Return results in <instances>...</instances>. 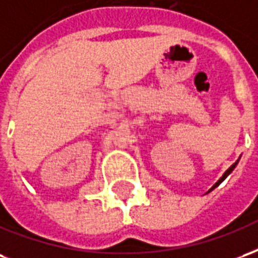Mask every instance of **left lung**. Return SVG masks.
<instances>
[{
    "mask_svg": "<svg viewBox=\"0 0 258 258\" xmlns=\"http://www.w3.org/2000/svg\"><path fill=\"white\" fill-rule=\"evenodd\" d=\"M238 162H239V160H238ZM238 162H235V163H233L232 166H231V167L228 168V170H227V171H225V173L222 174V177H221V178L218 179V181H217L216 184H214V185H213V186H211V189H210V190H213V189H214V188H216V186H218V185L221 184V182H222V181H224V179L227 178V177H228V175H229V174L232 173V171H233V168L236 167V164H238Z\"/></svg>",
    "mask_w": 258,
    "mask_h": 258,
    "instance_id": "left-lung-1",
    "label": "left lung"
}]
</instances>
